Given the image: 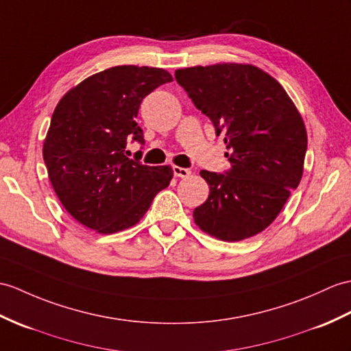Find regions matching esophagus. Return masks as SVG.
Here are the masks:
<instances>
[{
	"label": "esophagus",
	"instance_id": "obj_1",
	"mask_svg": "<svg viewBox=\"0 0 351 351\" xmlns=\"http://www.w3.org/2000/svg\"><path fill=\"white\" fill-rule=\"evenodd\" d=\"M173 173H175V176H178V178H189L190 173H191V170H190V169H184V167L175 166V167H173Z\"/></svg>",
	"mask_w": 351,
	"mask_h": 351
}]
</instances>
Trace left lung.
<instances>
[{
	"instance_id": "obj_1",
	"label": "left lung",
	"mask_w": 351,
	"mask_h": 351,
	"mask_svg": "<svg viewBox=\"0 0 351 351\" xmlns=\"http://www.w3.org/2000/svg\"><path fill=\"white\" fill-rule=\"evenodd\" d=\"M195 108L224 136L232 169L202 170L206 202L199 229L226 242L248 239L274 223L304 173L306 128L278 80L251 64L219 62L175 71Z\"/></svg>"
}]
</instances>
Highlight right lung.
Returning <instances> with one entry per match:
<instances>
[{
  "label": "right lung",
  "mask_w": 351,
  "mask_h": 351,
  "mask_svg": "<svg viewBox=\"0 0 351 351\" xmlns=\"http://www.w3.org/2000/svg\"><path fill=\"white\" fill-rule=\"evenodd\" d=\"M172 80L165 69L117 65L86 77L56 104L43 160L62 206L88 229L112 234L133 227L172 181V166L125 157L127 138L143 143L136 122L142 100Z\"/></svg>",
  "instance_id": "right-lung-1"
}]
</instances>
